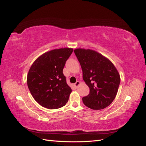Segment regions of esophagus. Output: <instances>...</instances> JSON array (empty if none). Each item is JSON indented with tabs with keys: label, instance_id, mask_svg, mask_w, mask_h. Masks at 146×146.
I'll use <instances>...</instances> for the list:
<instances>
[{
	"label": "esophagus",
	"instance_id": "esophagus-1",
	"mask_svg": "<svg viewBox=\"0 0 146 146\" xmlns=\"http://www.w3.org/2000/svg\"><path fill=\"white\" fill-rule=\"evenodd\" d=\"M80 85V82H78V81H77L76 83H74V86L76 88H77Z\"/></svg>",
	"mask_w": 146,
	"mask_h": 146
}]
</instances>
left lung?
I'll return each mask as SVG.
<instances>
[{
  "mask_svg": "<svg viewBox=\"0 0 146 146\" xmlns=\"http://www.w3.org/2000/svg\"><path fill=\"white\" fill-rule=\"evenodd\" d=\"M74 52L80 62L83 80L90 90L88 96L82 98L83 104L92 110L107 107L115 99L121 82L116 68L94 50L78 48Z\"/></svg>",
  "mask_w": 146,
  "mask_h": 146,
  "instance_id": "1",
  "label": "left lung"
}]
</instances>
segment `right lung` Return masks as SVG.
Returning <instances> with one entry per match:
<instances>
[{
	"instance_id": "1",
	"label": "right lung",
	"mask_w": 146,
	"mask_h": 146,
	"mask_svg": "<svg viewBox=\"0 0 146 146\" xmlns=\"http://www.w3.org/2000/svg\"><path fill=\"white\" fill-rule=\"evenodd\" d=\"M72 48H55L44 53L31 66L27 78L34 99L42 107L57 109L68 102L72 90L63 73Z\"/></svg>"
}]
</instances>
